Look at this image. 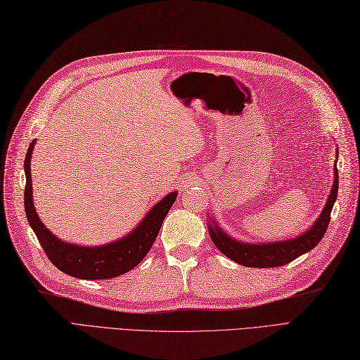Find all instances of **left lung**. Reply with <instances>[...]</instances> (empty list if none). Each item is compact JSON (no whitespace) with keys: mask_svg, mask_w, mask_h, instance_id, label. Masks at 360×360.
Here are the masks:
<instances>
[{"mask_svg":"<svg viewBox=\"0 0 360 360\" xmlns=\"http://www.w3.org/2000/svg\"><path fill=\"white\" fill-rule=\"evenodd\" d=\"M335 171H336L335 183H333V189L330 192L326 206H323L321 217L309 231L302 233L301 236H297V238L279 241V243H267V244L266 243L264 244L241 243L231 238L229 235H226L215 223L214 226H209L210 238H212L218 250L223 252L227 258L238 262L241 266L262 269V267H279V266L288 264V262H292L297 257H301L302 253L311 250L322 240V236L326 235V231L331 218L330 217L331 209L336 201L338 188H339L338 169Z\"/></svg>","mask_w":360,"mask_h":360,"instance_id":"1","label":"left lung"}]
</instances>
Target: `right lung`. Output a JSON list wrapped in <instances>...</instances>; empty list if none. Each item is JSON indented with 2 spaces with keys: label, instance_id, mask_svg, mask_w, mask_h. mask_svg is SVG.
Wrapping results in <instances>:
<instances>
[{
  "label": "right lung",
  "instance_id": "add662e5",
  "mask_svg": "<svg viewBox=\"0 0 360 360\" xmlns=\"http://www.w3.org/2000/svg\"><path fill=\"white\" fill-rule=\"evenodd\" d=\"M34 142L30 143L24 160L25 171V192L24 206L27 221L37 235L39 244L46 255L53 264L64 274L79 279H108L120 276L134 269L150 252L159 235L166 214L169 212L177 192H171L157 203L143 218L136 231L119 241H114L99 248H84L60 241L46 229L34 212L32 200V177H30V159Z\"/></svg>",
  "mask_w": 360,
  "mask_h": 360
}]
</instances>
